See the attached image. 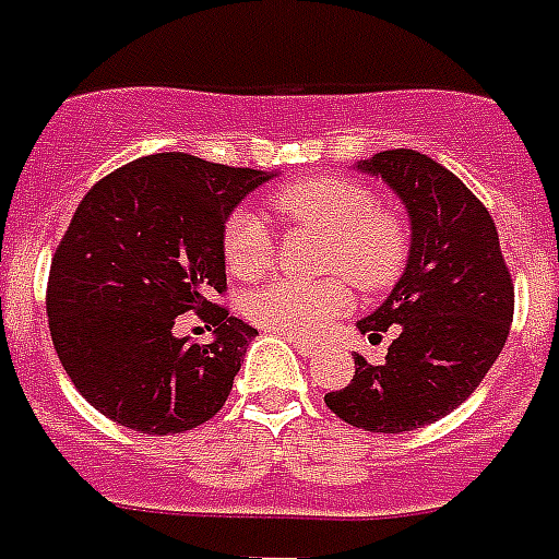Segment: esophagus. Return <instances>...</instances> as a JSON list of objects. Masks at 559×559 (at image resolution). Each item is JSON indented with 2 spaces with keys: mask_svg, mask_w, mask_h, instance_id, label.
Here are the masks:
<instances>
[{
  "mask_svg": "<svg viewBox=\"0 0 559 559\" xmlns=\"http://www.w3.org/2000/svg\"><path fill=\"white\" fill-rule=\"evenodd\" d=\"M285 341L292 343L294 349L300 352V355H306V357H314L317 352H320V346H317V343H311V341H302V337H292V334H285Z\"/></svg>",
  "mask_w": 559,
  "mask_h": 559,
  "instance_id": "esophagus-1",
  "label": "esophagus"
}]
</instances>
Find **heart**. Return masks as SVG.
Listing matches in <instances>:
<instances>
[{
    "mask_svg": "<svg viewBox=\"0 0 559 559\" xmlns=\"http://www.w3.org/2000/svg\"><path fill=\"white\" fill-rule=\"evenodd\" d=\"M271 207L292 225L314 227L329 236L323 267L346 274L360 292H381L399 280L409 253V236L399 213L381 207L372 187L355 178L323 176L280 187ZM222 257L239 280H253L271 265L274 245L262 218L234 210L222 227ZM349 308V292L337 276L317 283L280 276L248 294L245 314L271 332L311 337Z\"/></svg>",
    "mask_w": 559,
    "mask_h": 559,
    "instance_id": "b5f03b06",
    "label": "heart"
}]
</instances>
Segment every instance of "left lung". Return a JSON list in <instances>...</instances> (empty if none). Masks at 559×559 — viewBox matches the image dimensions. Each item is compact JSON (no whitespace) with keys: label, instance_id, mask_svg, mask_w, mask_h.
Segmentation results:
<instances>
[{"label":"left lung","instance_id":"8db88e82","mask_svg":"<svg viewBox=\"0 0 559 559\" xmlns=\"http://www.w3.org/2000/svg\"><path fill=\"white\" fill-rule=\"evenodd\" d=\"M406 204L413 245L404 276L357 329L399 332L383 364L355 355L349 386L325 406L352 427L406 432L453 413L473 395L508 341L513 280L488 207L439 160L386 150L357 164Z\"/></svg>","mask_w":559,"mask_h":559}]
</instances>
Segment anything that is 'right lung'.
<instances>
[{"label": "right lung", "mask_w": 559, "mask_h": 559, "mask_svg": "<svg viewBox=\"0 0 559 559\" xmlns=\"http://www.w3.org/2000/svg\"><path fill=\"white\" fill-rule=\"evenodd\" d=\"M271 176L158 153L109 173L80 202L51 259L48 329L71 383L106 418L169 436L225 406L257 329L213 302L227 292L222 227ZM187 310L213 342L175 337Z\"/></svg>", "instance_id": "obj_1"}]
</instances>
